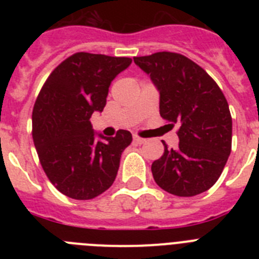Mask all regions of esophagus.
I'll return each mask as SVG.
<instances>
[{"label":"esophagus","mask_w":259,"mask_h":259,"mask_svg":"<svg viewBox=\"0 0 259 259\" xmlns=\"http://www.w3.org/2000/svg\"><path fill=\"white\" fill-rule=\"evenodd\" d=\"M134 141H135V143H136V144H140V145H141V144H144V143H145V139H143V137H140V136H137V135H135V136H134Z\"/></svg>","instance_id":"34e87169"}]
</instances>
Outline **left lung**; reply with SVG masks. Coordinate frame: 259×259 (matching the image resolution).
Here are the masks:
<instances>
[{
    "instance_id": "obj_1",
    "label": "left lung",
    "mask_w": 259,
    "mask_h": 259,
    "mask_svg": "<svg viewBox=\"0 0 259 259\" xmlns=\"http://www.w3.org/2000/svg\"><path fill=\"white\" fill-rule=\"evenodd\" d=\"M159 91V114L171 127L178 123L179 146L152 163L155 183L163 191L192 197L219 179L232 146L228 102L214 79L179 53L158 52L135 57Z\"/></svg>"
}]
</instances>
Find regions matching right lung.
Masks as SVG:
<instances>
[{"label": "right lung", "mask_w": 259, "mask_h": 259, "mask_svg": "<svg viewBox=\"0 0 259 259\" xmlns=\"http://www.w3.org/2000/svg\"><path fill=\"white\" fill-rule=\"evenodd\" d=\"M127 57L75 53L48 76L32 111V137L48 179L74 200H92L113 185L131 132L97 141L89 118L106 105L110 83Z\"/></svg>", "instance_id": "right-lung-1"}]
</instances>
